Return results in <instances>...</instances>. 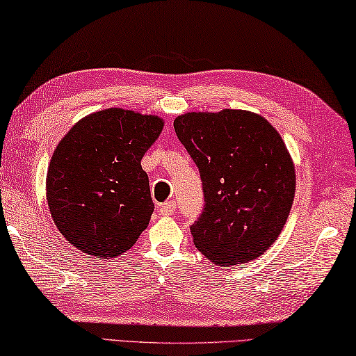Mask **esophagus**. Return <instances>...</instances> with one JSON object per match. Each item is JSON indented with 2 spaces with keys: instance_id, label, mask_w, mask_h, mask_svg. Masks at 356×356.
I'll return each instance as SVG.
<instances>
[{
  "instance_id": "obj_1",
  "label": "esophagus",
  "mask_w": 356,
  "mask_h": 356,
  "mask_svg": "<svg viewBox=\"0 0 356 356\" xmlns=\"http://www.w3.org/2000/svg\"><path fill=\"white\" fill-rule=\"evenodd\" d=\"M174 211H176V202L174 201H168L165 204L158 206V212H160V216H172Z\"/></svg>"
}]
</instances>
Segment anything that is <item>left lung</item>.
Returning <instances> with one entry per match:
<instances>
[{
    "label": "left lung",
    "instance_id": "left-lung-1",
    "mask_svg": "<svg viewBox=\"0 0 356 356\" xmlns=\"http://www.w3.org/2000/svg\"><path fill=\"white\" fill-rule=\"evenodd\" d=\"M174 129L200 169L204 207L193 242L213 264L258 258L279 238L295 198V166L280 134L247 111L188 112Z\"/></svg>",
    "mask_w": 356,
    "mask_h": 356
}]
</instances>
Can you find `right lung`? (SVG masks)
Instances as JSON below:
<instances>
[{
  "label": "right lung",
  "instance_id": "right-lung-1",
  "mask_svg": "<svg viewBox=\"0 0 356 356\" xmlns=\"http://www.w3.org/2000/svg\"><path fill=\"white\" fill-rule=\"evenodd\" d=\"M161 129V118L115 107L82 118L60 140L47 171V202L76 249L115 258L147 228L154 201L140 160Z\"/></svg>",
  "mask_w": 356,
  "mask_h": 356
}]
</instances>
